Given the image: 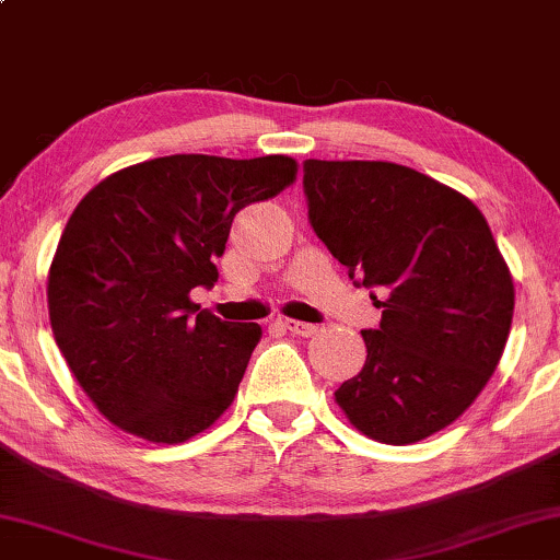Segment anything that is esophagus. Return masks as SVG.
Instances as JSON below:
<instances>
[{
	"instance_id": "esophagus-1",
	"label": "esophagus",
	"mask_w": 560,
	"mask_h": 560,
	"mask_svg": "<svg viewBox=\"0 0 560 560\" xmlns=\"http://www.w3.org/2000/svg\"><path fill=\"white\" fill-rule=\"evenodd\" d=\"M280 326L282 328H288L290 334L293 336H303V338H307V336H313L315 330H318V326H313V323H303V320H280Z\"/></svg>"
}]
</instances>
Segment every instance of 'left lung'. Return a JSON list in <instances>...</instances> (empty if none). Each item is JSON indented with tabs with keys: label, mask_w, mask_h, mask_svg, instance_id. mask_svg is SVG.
<instances>
[{
	"label": "left lung",
	"mask_w": 560,
	"mask_h": 560,
	"mask_svg": "<svg viewBox=\"0 0 560 560\" xmlns=\"http://www.w3.org/2000/svg\"><path fill=\"white\" fill-rule=\"evenodd\" d=\"M303 191L313 232L353 285L386 295L338 407L384 444L450 427L498 369L513 323V278L482 212L388 161L307 159Z\"/></svg>",
	"instance_id": "left-lung-1"
}]
</instances>
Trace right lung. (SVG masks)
Here are the masks:
<instances>
[{
  "label": "right lung",
  "instance_id": "add662e5",
  "mask_svg": "<svg viewBox=\"0 0 560 560\" xmlns=\"http://www.w3.org/2000/svg\"><path fill=\"white\" fill-rule=\"evenodd\" d=\"M290 156L176 153L120 168L65 224L52 334L101 415L149 442L191 440L230 407L262 328L199 311L234 214L293 184Z\"/></svg>",
  "mask_w": 560,
  "mask_h": 560
}]
</instances>
